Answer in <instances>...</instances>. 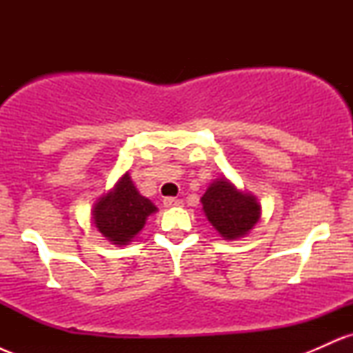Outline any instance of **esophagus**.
Returning <instances> with one entry per match:
<instances>
[{"label": "esophagus", "mask_w": 353, "mask_h": 353, "mask_svg": "<svg viewBox=\"0 0 353 353\" xmlns=\"http://www.w3.org/2000/svg\"><path fill=\"white\" fill-rule=\"evenodd\" d=\"M182 201L177 199V197H165L164 199V205L165 208H177V205H181Z\"/></svg>", "instance_id": "34e87169"}]
</instances>
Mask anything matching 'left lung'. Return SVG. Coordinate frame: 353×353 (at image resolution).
I'll return each instance as SVG.
<instances>
[{"label":"left lung","instance_id":"8db88e82","mask_svg":"<svg viewBox=\"0 0 353 353\" xmlns=\"http://www.w3.org/2000/svg\"><path fill=\"white\" fill-rule=\"evenodd\" d=\"M201 202L208 221L228 241L244 237L261 219V204L255 196L239 190L225 177L214 181Z\"/></svg>","mask_w":353,"mask_h":353}]
</instances>
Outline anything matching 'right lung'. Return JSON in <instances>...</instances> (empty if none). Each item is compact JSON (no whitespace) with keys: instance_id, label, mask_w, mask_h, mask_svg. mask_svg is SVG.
<instances>
[{"instance_id":"1","label":"right lung","mask_w":353,"mask_h":353,"mask_svg":"<svg viewBox=\"0 0 353 353\" xmlns=\"http://www.w3.org/2000/svg\"><path fill=\"white\" fill-rule=\"evenodd\" d=\"M157 210L148 197L141 196L125 172L114 189L101 196L92 208V221L98 230L116 245H125L144 228L145 221Z\"/></svg>"}]
</instances>
